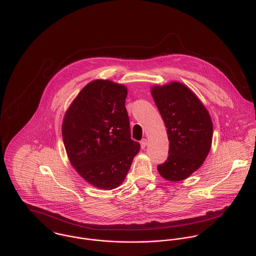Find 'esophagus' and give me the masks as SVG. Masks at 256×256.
I'll return each mask as SVG.
<instances>
[{
    "instance_id": "esophagus-1",
    "label": "esophagus",
    "mask_w": 256,
    "mask_h": 256,
    "mask_svg": "<svg viewBox=\"0 0 256 256\" xmlns=\"http://www.w3.org/2000/svg\"><path fill=\"white\" fill-rule=\"evenodd\" d=\"M140 144H141V148H145L146 146V139H143V140L140 142Z\"/></svg>"
}]
</instances>
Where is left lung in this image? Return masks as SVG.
<instances>
[{"instance_id":"1","label":"left lung","mask_w":256,"mask_h":256,"mask_svg":"<svg viewBox=\"0 0 256 256\" xmlns=\"http://www.w3.org/2000/svg\"><path fill=\"white\" fill-rule=\"evenodd\" d=\"M150 90L170 141V154L158 166V172L166 180H183L203 164L209 154L211 117L199 98L180 82L154 86Z\"/></svg>"}]
</instances>
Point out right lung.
Listing matches in <instances>:
<instances>
[{"label": "right lung", "instance_id": "add662e5", "mask_svg": "<svg viewBox=\"0 0 256 256\" xmlns=\"http://www.w3.org/2000/svg\"><path fill=\"white\" fill-rule=\"evenodd\" d=\"M127 88L108 80L88 84L67 110L62 136L78 174L94 187L111 190L124 182L140 144L131 139Z\"/></svg>", "mask_w": 256, "mask_h": 256}]
</instances>
